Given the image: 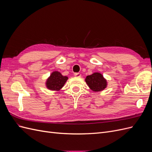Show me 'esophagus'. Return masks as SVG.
<instances>
[{"mask_svg":"<svg viewBox=\"0 0 152 152\" xmlns=\"http://www.w3.org/2000/svg\"><path fill=\"white\" fill-rule=\"evenodd\" d=\"M74 76L76 77H81V74L80 73H74Z\"/></svg>","mask_w":152,"mask_h":152,"instance_id":"esophagus-1","label":"esophagus"}]
</instances>
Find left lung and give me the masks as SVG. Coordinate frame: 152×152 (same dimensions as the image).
Listing matches in <instances>:
<instances>
[{
  "mask_svg": "<svg viewBox=\"0 0 152 152\" xmlns=\"http://www.w3.org/2000/svg\"><path fill=\"white\" fill-rule=\"evenodd\" d=\"M87 84L90 89L95 92H99L104 89L107 86V82L103 76L99 73H94L86 78Z\"/></svg>",
  "mask_w": 152,
  "mask_h": 152,
  "instance_id": "8db88e82",
  "label": "left lung"
}]
</instances>
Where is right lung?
Wrapping results in <instances>:
<instances>
[{
	"mask_svg": "<svg viewBox=\"0 0 152 152\" xmlns=\"http://www.w3.org/2000/svg\"><path fill=\"white\" fill-rule=\"evenodd\" d=\"M68 80V77L63 76L59 72H53L46 81V87L48 89L52 91H59L61 89L65 82Z\"/></svg>",
	"mask_w": 152,
	"mask_h": 152,
	"instance_id": "obj_1",
	"label": "right lung"
}]
</instances>
